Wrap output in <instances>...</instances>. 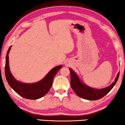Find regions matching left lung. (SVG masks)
I'll list each match as a JSON object with an SVG mask.
<instances>
[{
    "label": "left lung",
    "instance_id": "1",
    "mask_svg": "<svg viewBox=\"0 0 125 125\" xmlns=\"http://www.w3.org/2000/svg\"><path fill=\"white\" fill-rule=\"evenodd\" d=\"M69 70L70 72V86L72 89L79 97L89 100H99L106 95L116 83L120 75V73H118L115 82L109 86L103 89L97 90L90 87L82 83L74 72L71 69H69Z\"/></svg>",
    "mask_w": 125,
    "mask_h": 125
}]
</instances>
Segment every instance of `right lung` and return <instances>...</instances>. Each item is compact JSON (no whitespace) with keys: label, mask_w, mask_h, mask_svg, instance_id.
Segmentation results:
<instances>
[{"label":"right lung","mask_w":125,"mask_h":125,"mask_svg":"<svg viewBox=\"0 0 125 125\" xmlns=\"http://www.w3.org/2000/svg\"><path fill=\"white\" fill-rule=\"evenodd\" d=\"M11 46L9 48L5 57V75L8 84L14 91L25 99L35 100L44 96L50 91L52 86L53 79L62 65L55 67L42 80L35 83H23L16 81L10 72L8 54Z\"/></svg>","instance_id":"right-lung-1"}]
</instances>
